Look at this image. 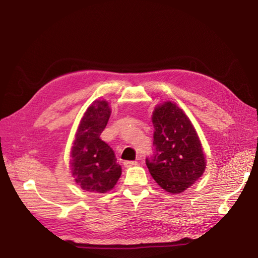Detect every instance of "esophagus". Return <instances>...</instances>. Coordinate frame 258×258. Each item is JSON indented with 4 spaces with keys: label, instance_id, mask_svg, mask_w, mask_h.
Segmentation results:
<instances>
[{
    "label": "esophagus",
    "instance_id": "esophagus-1",
    "mask_svg": "<svg viewBox=\"0 0 258 258\" xmlns=\"http://www.w3.org/2000/svg\"><path fill=\"white\" fill-rule=\"evenodd\" d=\"M123 165H124V167L136 166V165H138V162L137 161H125V162H123Z\"/></svg>",
    "mask_w": 258,
    "mask_h": 258
}]
</instances>
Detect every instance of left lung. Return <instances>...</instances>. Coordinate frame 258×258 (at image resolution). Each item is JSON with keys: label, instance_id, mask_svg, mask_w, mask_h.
I'll list each match as a JSON object with an SVG mask.
<instances>
[{"label": "left lung", "instance_id": "obj_1", "mask_svg": "<svg viewBox=\"0 0 258 258\" xmlns=\"http://www.w3.org/2000/svg\"><path fill=\"white\" fill-rule=\"evenodd\" d=\"M152 122L154 152L146 160L149 172L167 192H183L202 177L206 168L196 129L183 109L172 102L156 106Z\"/></svg>", "mask_w": 258, "mask_h": 258}]
</instances>
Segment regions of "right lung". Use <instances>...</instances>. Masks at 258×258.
Instances as JSON below:
<instances>
[{
    "label": "right lung",
    "instance_id": "add662e5",
    "mask_svg": "<svg viewBox=\"0 0 258 258\" xmlns=\"http://www.w3.org/2000/svg\"><path fill=\"white\" fill-rule=\"evenodd\" d=\"M106 100H95L82 117L71 149L72 176L82 189L104 194L115 187L121 175L114 151L99 136L110 117Z\"/></svg>",
    "mask_w": 258,
    "mask_h": 258
}]
</instances>
